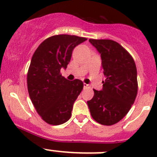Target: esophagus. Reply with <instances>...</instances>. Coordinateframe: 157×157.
Here are the masks:
<instances>
[{
	"mask_svg": "<svg viewBox=\"0 0 157 157\" xmlns=\"http://www.w3.org/2000/svg\"><path fill=\"white\" fill-rule=\"evenodd\" d=\"M83 87L84 89H87V88H90V85L89 84H86V83H83Z\"/></svg>",
	"mask_w": 157,
	"mask_h": 157,
	"instance_id": "obj_1",
	"label": "esophagus"
}]
</instances>
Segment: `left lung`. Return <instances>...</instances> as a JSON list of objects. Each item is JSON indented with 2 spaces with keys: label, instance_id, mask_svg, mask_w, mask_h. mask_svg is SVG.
I'll return each instance as SVG.
<instances>
[{
  "label": "left lung",
  "instance_id": "8db88e82",
  "mask_svg": "<svg viewBox=\"0 0 157 157\" xmlns=\"http://www.w3.org/2000/svg\"><path fill=\"white\" fill-rule=\"evenodd\" d=\"M99 52L105 76L101 91L87 101L93 119L103 125L121 121L134 104L137 94V68L132 56L120 44L110 39H89Z\"/></svg>",
  "mask_w": 157,
  "mask_h": 157
}]
</instances>
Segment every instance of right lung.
<instances>
[{
  "label": "right lung",
  "instance_id": "right-lung-1",
  "mask_svg": "<svg viewBox=\"0 0 157 157\" xmlns=\"http://www.w3.org/2000/svg\"><path fill=\"white\" fill-rule=\"evenodd\" d=\"M86 38L56 35L42 42L34 52L27 73V87L32 102L41 118L52 125L70 119L73 105L83 88V83L62 77L74 48Z\"/></svg>",
  "mask_w": 157,
  "mask_h": 157
}]
</instances>
